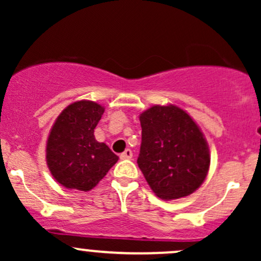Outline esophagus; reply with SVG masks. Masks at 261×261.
<instances>
[{"label": "esophagus", "mask_w": 261, "mask_h": 261, "mask_svg": "<svg viewBox=\"0 0 261 261\" xmlns=\"http://www.w3.org/2000/svg\"><path fill=\"white\" fill-rule=\"evenodd\" d=\"M131 158H133V151L130 148L125 149L120 154V160H131Z\"/></svg>", "instance_id": "obj_1"}]
</instances>
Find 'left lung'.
Wrapping results in <instances>:
<instances>
[{
  "instance_id": "1",
  "label": "left lung",
  "mask_w": 261,
  "mask_h": 261,
  "mask_svg": "<svg viewBox=\"0 0 261 261\" xmlns=\"http://www.w3.org/2000/svg\"><path fill=\"white\" fill-rule=\"evenodd\" d=\"M142 127L141 172L160 199H180L205 180L210 149L203 134L187 112L175 106H153L140 115Z\"/></svg>"
}]
</instances>
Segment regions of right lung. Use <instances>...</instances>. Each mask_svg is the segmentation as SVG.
<instances>
[{
	"label": "right lung",
	"mask_w": 261,
	"mask_h": 261,
	"mask_svg": "<svg viewBox=\"0 0 261 261\" xmlns=\"http://www.w3.org/2000/svg\"><path fill=\"white\" fill-rule=\"evenodd\" d=\"M103 113L104 108L94 101H74L53 125L46 142V163L62 187L92 190L118 162V155L94 137Z\"/></svg>",
	"instance_id": "1"
}]
</instances>
